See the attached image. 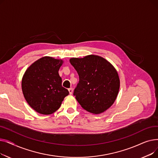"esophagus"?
Returning <instances> with one entry per match:
<instances>
[{"label":"esophagus","instance_id":"esophagus-1","mask_svg":"<svg viewBox=\"0 0 158 158\" xmlns=\"http://www.w3.org/2000/svg\"><path fill=\"white\" fill-rule=\"evenodd\" d=\"M69 92L70 94H72V93H73V89L72 88H69Z\"/></svg>","mask_w":158,"mask_h":158}]
</instances>
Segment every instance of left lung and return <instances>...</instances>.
<instances>
[{
	"label": "left lung",
	"mask_w": 158,
	"mask_h": 158,
	"mask_svg": "<svg viewBox=\"0 0 158 158\" xmlns=\"http://www.w3.org/2000/svg\"><path fill=\"white\" fill-rule=\"evenodd\" d=\"M79 80L73 95L82 108L95 114L101 113L114 103L120 88L118 75L113 65L95 55L71 58Z\"/></svg>",
	"instance_id": "left-lung-1"
}]
</instances>
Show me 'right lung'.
Wrapping results in <instances>:
<instances>
[{
    "label": "right lung",
    "instance_id": "right-lung-1",
    "mask_svg": "<svg viewBox=\"0 0 158 158\" xmlns=\"http://www.w3.org/2000/svg\"><path fill=\"white\" fill-rule=\"evenodd\" d=\"M62 63V60L44 57L31 64L23 75V96L32 108L40 114L55 112L69 94L68 89L62 86L58 73Z\"/></svg>",
    "mask_w": 158,
    "mask_h": 158
}]
</instances>
